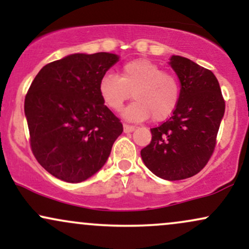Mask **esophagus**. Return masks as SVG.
<instances>
[{
	"instance_id": "esophagus-1",
	"label": "esophagus",
	"mask_w": 249,
	"mask_h": 249,
	"mask_svg": "<svg viewBox=\"0 0 249 249\" xmlns=\"http://www.w3.org/2000/svg\"><path fill=\"white\" fill-rule=\"evenodd\" d=\"M123 128H124L125 133H130L132 132V131H134V126H131V125H126V124L123 125Z\"/></svg>"
}]
</instances>
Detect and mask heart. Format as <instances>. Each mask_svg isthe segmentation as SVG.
Here are the masks:
<instances>
[{
  "label": "heart",
  "instance_id": "obj_1",
  "mask_svg": "<svg viewBox=\"0 0 249 249\" xmlns=\"http://www.w3.org/2000/svg\"><path fill=\"white\" fill-rule=\"evenodd\" d=\"M98 91L103 103L112 111L122 110L132 93L134 102L123 112L124 118L132 122L146 121L150 116L154 122L165 121L180 99L177 77L144 58L125 63L119 77L111 72L103 75Z\"/></svg>",
  "mask_w": 249,
  "mask_h": 249
}]
</instances>
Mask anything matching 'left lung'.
Listing matches in <instances>:
<instances>
[{"label":"left lung","mask_w":249,"mask_h":249,"mask_svg":"<svg viewBox=\"0 0 249 249\" xmlns=\"http://www.w3.org/2000/svg\"><path fill=\"white\" fill-rule=\"evenodd\" d=\"M168 64L180 82L178 107L170 119L151 128L152 139L141 156L159 178L181 180L196 176L210 160L225 101L211 70L181 56L173 55Z\"/></svg>","instance_id":"1"}]
</instances>
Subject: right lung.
Here are the masks:
<instances>
[{
  "label": "right lung",
  "mask_w": 249,
  "mask_h": 249,
  "mask_svg": "<svg viewBox=\"0 0 249 249\" xmlns=\"http://www.w3.org/2000/svg\"><path fill=\"white\" fill-rule=\"evenodd\" d=\"M119 61L110 53H72L43 67L25 96L34 156L67 182H81L107 162L123 125L99 96L102 76Z\"/></svg>",
  "instance_id": "obj_1"
}]
</instances>
